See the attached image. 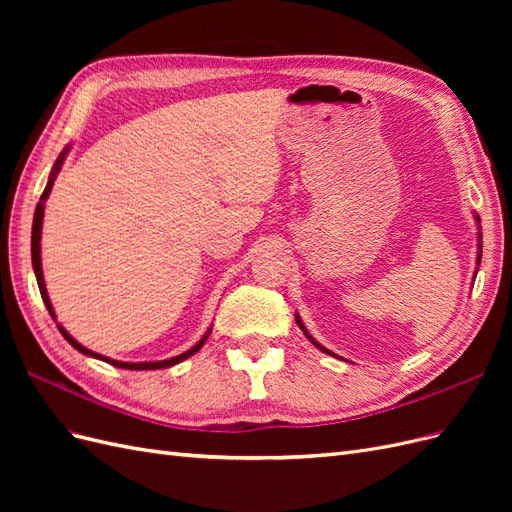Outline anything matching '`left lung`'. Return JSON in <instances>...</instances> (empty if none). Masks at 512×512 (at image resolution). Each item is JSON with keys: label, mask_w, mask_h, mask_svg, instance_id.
Segmentation results:
<instances>
[{"label": "left lung", "mask_w": 512, "mask_h": 512, "mask_svg": "<svg viewBox=\"0 0 512 512\" xmlns=\"http://www.w3.org/2000/svg\"><path fill=\"white\" fill-rule=\"evenodd\" d=\"M474 220H476V226H478V254H476V265H480V258H483V232H480V220H478V215L474 213ZM476 273H478V269H476ZM294 320H297V324H299V329L303 331V335L309 339V342H312L318 350H322V352H327V354H331V356H335L331 350H327V348H324L322 344H318L316 342V339L312 337V335H309V331L305 329V324H303V320H301V316L299 314H294Z\"/></svg>", "instance_id": "8db88e82"}]
</instances>
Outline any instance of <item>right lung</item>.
I'll return each instance as SVG.
<instances>
[{"instance_id":"1","label":"right lung","mask_w":512,"mask_h":512,"mask_svg":"<svg viewBox=\"0 0 512 512\" xmlns=\"http://www.w3.org/2000/svg\"><path fill=\"white\" fill-rule=\"evenodd\" d=\"M68 151H70V145H66V149L59 153V158L55 160V164H53V170H51V175H49V181H46V188H44V192H42V196H40V203L36 205V213H34V226H32V265H34V273H36V282H38V288H40V294H42V301H44V305H46V309H49V314H51V318L53 320H57V316H55V309H53V305H51V299H49V292H46V284H44V275H42V258H40V237H42V220H44V203H46V198H49V194H51V190H53V183H55V177H57V173L61 170V164H64V160H66V156H68ZM57 329H59V333L66 337V342L72 346V348H76L79 350L81 354H85V356H91V359H98V361H104V363H108V365H115V367H121V369H136V371H149V369H164V367H173V365H177V363H181V361H185L188 359V356H192V354H196L200 348H203V344L207 342V337H209V333H211V327H209V331L200 337V342L198 344H194L190 350H185L183 354H177V356H173V359H164V361H143V363H126V361H115V359H108V356H104V354H98V352H94V350H89V348H85V346H81L79 342H76V339L61 327V324L57 322Z\"/></svg>"}]
</instances>
